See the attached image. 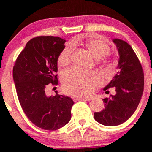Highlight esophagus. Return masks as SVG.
<instances>
[{"mask_svg":"<svg viewBox=\"0 0 152 152\" xmlns=\"http://www.w3.org/2000/svg\"><path fill=\"white\" fill-rule=\"evenodd\" d=\"M91 97H78V96H75L72 97V99L74 101H79V100H86V101H89L91 100Z\"/></svg>","mask_w":152,"mask_h":152,"instance_id":"1","label":"esophagus"}]
</instances>
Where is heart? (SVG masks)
Here are the masks:
<instances>
[{"mask_svg":"<svg viewBox=\"0 0 152 152\" xmlns=\"http://www.w3.org/2000/svg\"><path fill=\"white\" fill-rule=\"evenodd\" d=\"M79 42L77 39L72 41V44L66 45L59 53L57 62L60 66H66L70 63L74 53V45ZM86 46L96 59H100L106 55V61L109 60L110 46L100 39H90L86 42ZM64 88L69 94L74 96H88L93 92L95 87L101 84V76L96 72L86 71L72 68L66 70L62 75Z\"/></svg>","mask_w":152,"mask_h":152,"instance_id":"heart-1","label":"heart"}]
</instances>
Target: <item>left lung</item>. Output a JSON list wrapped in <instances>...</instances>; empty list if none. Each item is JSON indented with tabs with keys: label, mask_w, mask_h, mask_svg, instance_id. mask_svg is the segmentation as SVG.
<instances>
[{
	"label": "left lung",
	"mask_w": 152,
	"mask_h": 152,
	"mask_svg": "<svg viewBox=\"0 0 152 152\" xmlns=\"http://www.w3.org/2000/svg\"><path fill=\"white\" fill-rule=\"evenodd\" d=\"M118 53L117 74L104 88L115 89V95H110L102 100L104 109L94 113V118L106 126H117L126 121L138 107L144 89V73L138 57L127 43L115 39Z\"/></svg>",
	"instance_id": "obj_1"
}]
</instances>
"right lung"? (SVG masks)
Here are the masks:
<instances>
[{
  "instance_id": "add662e5",
  "label": "right lung",
  "mask_w": 152,
  "mask_h": 152,
  "mask_svg": "<svg viewBox=\"0 0 152 152\" xmlns=\"http://www.w3.org/2000/svg\"><path fill=\"white\" fill-rule=\"evenodd\" d=\"M66 41L59 37L39 36L28 41L18 56L13 78L22 109L34 125L45 130L63 127L71 118L73 101L59 95L47 96L48 84L57 85V59Z\"/></svg>"
}]
</instances>
